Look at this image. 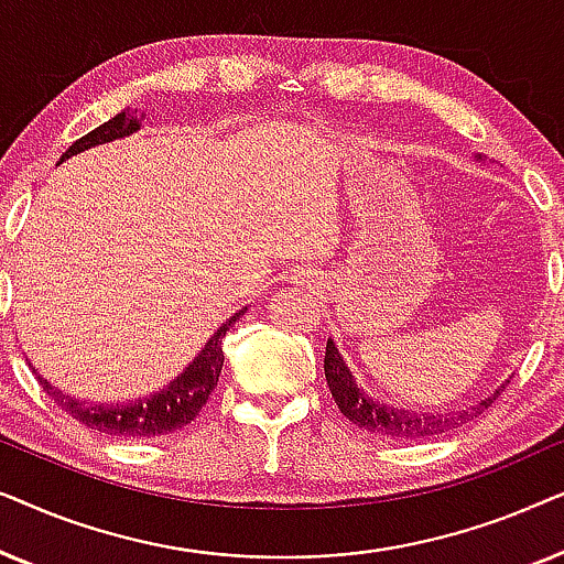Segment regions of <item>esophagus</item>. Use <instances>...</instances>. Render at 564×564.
Returning a JSON list of instances; mask_svg holds the SVG:
<instances>
[{
    "label": "esophagus",
    "instance_id": "1",
    "mask_svg": "<svg viewBox=\"0 0 564 564\" xmlns=\"http://www.w3.org/2000/svg\"><path fill=\"white\" fill-rule=\"evenodd\" d=\"M292 284H300V288L315 290L321 282H318V274L311 272V269H300V272H295V276H292Z\"/></svg>",
    "mask_w": 564,
    "mask_h": 564
}]
</instances>
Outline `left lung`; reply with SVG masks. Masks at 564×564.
I'll return each instance as SVG.
<instances>
[{
	"label": "left lung",
	"mask_w": 564,
	"mask_h": 564,
	"mask_svg": "<svg viewBox=\"0 0 564 564\" xmlns=\"http://www.w3.org/2000/svg\"><path fill=\"white\" fill-rule=\"evenodd\" d=\"M477 161H485L480 153H477ZM323 369H326L330 395H334L338 411H341L351 423H357L359 429L388 438H429L444 434V431L457 429L469 419H477L482 411H488L492 400H496L500 395V390L508 384L506 380V384L492 390L490 395L482 398L477 405H469L467 411L415 413L390 403H380V400L367 395V392L357 384V380H354L349 365H346L341 354H338L334 338H328L326 344V361H323Z\"/></svg>",
	"instance_id": "1"
}]
</instances>
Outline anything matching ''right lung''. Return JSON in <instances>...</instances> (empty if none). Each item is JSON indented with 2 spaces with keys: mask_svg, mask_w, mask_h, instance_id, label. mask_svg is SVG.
Masks as SVG:
<instances>
[{
  "mask_svg": "<svg viewBox=\"0 0 564 564\" xmlns=\"http://www.w3.org/2000/svg\"><path fill=\"white\" fill-rule=\"evenodd\" d=\"M141 120L143 112L141 118H138V110L133 112L128 107V110L118 112L112 120L102 122V126L91 130V133L82 135L79 141L68 145L58 164H64L66 159L76 156V153L95 149V145L120 141V138L138 133V130H141ZM246 311H249V307H241V311L230 315V318L210 336V341L203 346V351L184 367V372L176 375L172 382L164 384V388L156 390L149 398L128 400V403H87V400L72 398L68 392L53 388L43 375H37L35 367L33 372L37 375V380H41L43 390L48 392L68 415H74L76 421L99 431V434H110L120 438H151L161 434H174V431L184 429L187 423L197 419V413L203 411L207 398H210L215 384H218L223 359H226L223 357V336H226V330L234 326Z\"/></svg>",
  "mask_w": 564,
  "mask_h": 564,
  "instance_id": "right-lung-1",
  "label": "right lung"
}]
</instances>
